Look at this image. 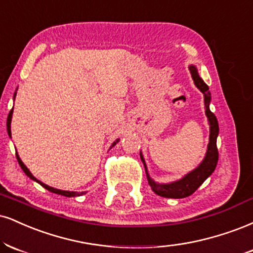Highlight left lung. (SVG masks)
Here are the masks:
<instances>
[{"instance_id": "8db88e82", "label": "left lung", "mask_w": 253, "mask_h": 253, "mask_svg": "<svg viewBox=\"0 0 253 253\" xmlns=\"http://www.w3.org/2000/svg\"><path fill=\"white\" fill-rule=\"evenodd\" d=\"M190 72L191 74H192L194 84H196V86L199 88L200 92L204 94V100H205V108H206L205 113L209 118L210 128H211V132H210V142L208 147V153H206V157L203 163L200 164L194 171L188 173L187 175H185L181 180L171 182V184H158V182L152 180L150 175H148L147 169H146L144 158H142L141 153H140V157H141V160L145 166L146 174H147L148 184H150L152 190H153L154 192L160 197L180 199V198H186L188 196H191V194L196 192L197 188L199 187L200 185H202L203 182L212 174V173H213L218 163L219 153L217 148V136L219 133V126H218V120L217 118H215V115L210 111V100H211V94L209 92L208 84H206L205 82L200 79L199 75H198L196 67L191 66Z\"/></svg>"}]
</instances>
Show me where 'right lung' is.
Instances as JSON below:
<instances>
[{"label": "right lung", "mask_w": 253, "mask_h": 253, "mask_svg": "<svg viewBox=\"0 0 253 253\" xmlns=\"http://www.w3.org/2000/svg\"><path fill=\"white\" fill-rule=\"evenodd\" d=\"M11 115H13V109H11L10 112H9V115H8V119H7V129H8V134H9V136H11V130H10V123H11ZM117 142H118V140H117ZM115 145V142L113 144V146ZM16 158H17V161H19V164H20V166H21V169H23V172L26 173L27 175L29 176L30 179H33V180H35V181H38L40 185H42V186H43L44 188H47L48 191H50V192H53V193H57V194H61V196H65V197H74V196H79V193H75V192H68V191H61V190H56V188H54V187H50V186H48V185H45V184H43V182H41L40 180H38V179L35 178L34 175L32 174V173L29 172V169H27L26 167V165H24V164L22 163V160L20 159V157L17 156L16 154Z\"/></svg>", "instance_id": "1"}]
</instances>
